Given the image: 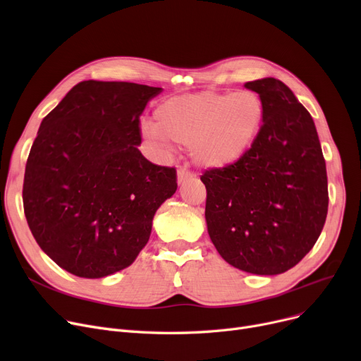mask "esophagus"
<instances>
[{"label":"esophagus","mask_w":361,"mask_h":361,"mask_svg":"<svg viewBox=\"0 0 361 361\" xmlns=\"http://www.w3.org/2000/svg\"><path fill=\"white\" fill-rule=\"evenodd\" d=\"M191 176H192V173L186 167H179V170H178V182L179 183L188 180Z\"/></svg>","instance_id":"esophagus-1"}]
</instances>
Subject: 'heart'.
<instances>
[{
    "label": "heart",
    "instance_id": "heart-1",
    "mask_svg": "<svg viewBox=\"0 0 361 361\" xmlns=\"http://www.w3.org/2000/svg\"><path fill=\"white\" fill-rule=\"evenodd\" d=\"M263 118L262 97L248 90L170 97L154 113L157 130L176 144L191 147L195 163L205 169H223L241 160L259 135Z\"/></svg>",
    "mask_w": 361,
    "mask_h": 361
}]
</instances>
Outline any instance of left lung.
<instances>
[{
    "instance_id": "obj_1",
    "label": "left lung",
    "mask_w": 361,
    "mask_h": 361,
    "mask_svg": "<svg viewBox=\"0 0 361 361\" xmlns=\"http://www.w3.org/2000/svg\"><path fill=\"white\" fill-rule=\"evenodd\" d=\"M245 88L264 102L259 135L232 166L205 170L212 243L233 267L279 274L313 248L328 214V176L313 118L283 82Z\"/></svg>"
}]
</instances>
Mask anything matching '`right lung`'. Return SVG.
<instances>
[{
    "instance_id": "add662e5",
    "label": "right lung",
    "mask_w": 361,
    "mask_h": 361,
    "mask_svg": "<svg viewBox=\"0 0 361 361\" xmlns=\"http://www.w3.org/2000/svg\"><path fill=\"white\" fill-rule=\"evenodd\" d=\"M161 88L83 80L39 126L23 209L41 250L61 269L97 279L130 266L152 217L176 192V169L148 161L140 117Z\"/></svg>"
}]
</instances>
